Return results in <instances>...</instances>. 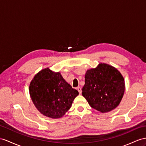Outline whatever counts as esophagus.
Here are the masks:
<instances>
[{"instance_id":"obj_1","label":"esophagus","mask_w":146,"mask_h":146,"mask_svg":"<svg viewBox=\"0 0 146 146\" xmlns=\"http://www.w3.org/2000/svg\"><path fill=\"white\" fill-rule=\"evenodd\" d=\"M77 90L78 91V92H79L80 94H81V92H82V90H81V87H78V88H77Z\"/></svg>"}]
</instances>
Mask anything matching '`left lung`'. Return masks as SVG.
<instances>
[{"label": "left lung", "instance_id": "1", "mask_svg": "<svg viewBox=\"0 0 146 146\" xmlns=\"http://www.w3.org/2000/svg\"><path fill=\"white\" fill-rule=\"evenodd\" d=\"M125 90L121 73L113 66L100 63L96 68L87 70L82 95L93 109L107 113L118 106Z\"/></svg>", "mask_w": 146, "mask_h": 146}]
</instances>
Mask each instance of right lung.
Here are the masks:
<instances>
[{
    "label": "right lung",
    "instance_id": "1",
    "mask_svg": "<svg viewBox=\"0 0 146 146\" xmlns=\"http://www.w3.org/2000/svg\"><path fill=\"white\" fill-rule=\"evenodd\" d=\"M29 95L36 109L48 118L62 117L72 107L79 92L63 79L60 72L44 68L37 73L29 87Z\"/></svg>",
    "mask_w": 146,
    "mask_h": 146
}]
</instances>
